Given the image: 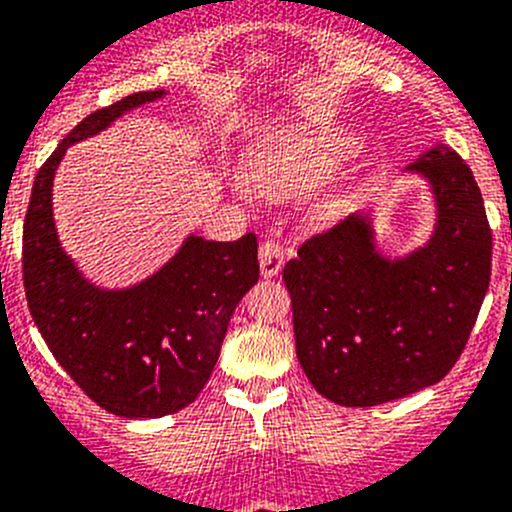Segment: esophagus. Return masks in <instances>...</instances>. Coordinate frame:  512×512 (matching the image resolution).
Listing matches in <instances>:
<instances>
[{
  "label": "esophagus",
  "instance_id": "34e87169",
  "mask_svg": "<svg viewBox=\"0 0 512 512\" xmlns=\"http://www.w3.org/2000/svg\"><path fill=\"white\" fill-rule=\"evenodd\" d=\"M257 257H260L262 278H275V275L281 273V268H283V247H281V244L273 242V239L262 242Z\"/></svg>",
  "mask_w": 512,
  "mask_h": 512
}]
</instances>
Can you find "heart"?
<instances>
[{"mask_svg": "<svg viewBox=\"0 0 512 512\" xmlns=\"http://www.w3.org/2000/svg\"><path fill=\"white\" fill-rule=\"evenodd\" d=\"M348 154V144L340 141L286 139L273 141L252 159V175H231V188L239 198H255L257 190L268 195H286L306 188L324 177Z\"/></svg>", "mask_w": 512, "mask_h": 512, "instance_id": "1", "label": "heart"}]
</instances>
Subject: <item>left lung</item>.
<instances>
[{
    "label": "left lung",
    "mask_w": 512,
    "mask_h": 512,
    "mask_svg": "<svg viewBox=\"0 0 512 512\" xmlns=\"http://www.w3.org/2000/svg\"><path fill=\"white\" fill-rule=\"evenodd\" d=\"M404 175L433 198L430 237L386 255L373 208L311 237L283 268L296 358L342 407H373L433 386L459 361L490 288L492 231L469 164L435 144Z\"/></svg>",
    "instance_id": "8db88e82"
}]
</instances>
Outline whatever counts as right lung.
<instances>
[{
    "label": "right lung",
    "mask_w": 512,
    "mask_h": 512,
    "mask_svg": "<svg viewBox=\"0 0 512 512\" xmlns=\"http://www.w3.org/2000/svg\"><path fill=\"white\" fill-rule=\"evenodd\" d=\"M164 95L136 92L71 128L35 175L22 226V283L35 327L84 394L128 420L195 402L219 361L231 314L260 275L255 234L237 242L188 234L162 268L126 288L92 283L61 247L53 177L66 149Z\"/></svg>",
    "instance_id": "add662e5"
}]
</instances>
